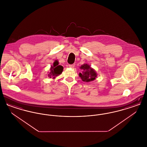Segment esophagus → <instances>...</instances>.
<instances>
[{
    "label": "esophagus",
    "instance_id": "obj_1",
    "mask_svg": "<svg viewBox=\"0 0 147 147\" xmlns=\"http://www.w3.org/2000/svg\"><path fill=\"white\" fill-rule=\"evenodd\" d=\"M74 66H75V64H69V68H74Z\"/></svg>",
    "mask_w": 147,
    "mask_h": 147
}]
</instances>
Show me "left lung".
<instances>
[{
	"instance_id": "1",
	"label": "left lung",
	"mask_w": 147,
	"mask_h": 147,
	"mask_svg": "<svg viewBox=\"0 0 147 147\" xmlns=\"http://www.w3.org/2000/svg\"><path fill=\"white\" fill-rule=\"evenodd\" d=\"M80 68L83 71L82 73H79V76L83 82H90L94 80L97 77V73L95 70L91 68L88 64L82 65Z\"/></svg>"
}]
</instances>
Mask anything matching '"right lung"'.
Returning a JSON list of instances; mask_svg holds the SVG:
<instances>
[{
	"label": "right lung",
	"instance_id": "right-lung-1",
	"mask_svg": "<svg viewBox=\"0 0 147 147\" xmlns=\"http://www.w3.org/2000/svg\"><path fill=\"white\" fill-rule=\"evenodd\" d=\"M63 67L59 65V62L57 60H56L54 63L53 65L50 68V72L48 74V77L53 79H55L57 76H58L59 74H61L63 71Z\"/></svg>",
	"mask_w": 147,
	"mask_h": 147
}]
</instances>
